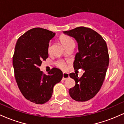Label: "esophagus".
I'll return each instance as SVG.
<instances>
[{
    "instance_id": "esophagus-1",
    "label": "esophagus",
    "mask_w": 124,
    "mask_h": 124,
    "mask_svg": "<svg viewBox=\"0 0 124 124\" xmlns=\"http://www.w3.org/2000/svg\"><path fill=\"white\" fill-rule=\"evenodd\" d=\"M69 78V73H65V72H63V80H66V79H68V78Z\"/></svg>"
}]
</instances>
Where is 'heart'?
Listing matches in <instances>:
<instances>
[{"label": "heart", "instance_id": "b5f03b06", "mask_svg": "<svg viewBox=\"0 0 124 124\" xmlns=\"http://www.w3.org/2000/svg\"><path fill=\"white\" fill-rule=\"evenodd\" d=\"M59 39L61 43L63 45V46L66 49L68 47H69V46H70V45H75V42H74L73 39L69 36H68V35H61L59 37ZM49 51H50V45L48 47V52H49ZM55 65L58 68H59V69H62V70H64L66 68V62L62 60H59L56 61V63H55Z\"/></svg>", "mask_w": 124, "mask_h": 124}]
</instances>
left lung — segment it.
Returning <instances> with one entry per match:
<instances>
[{"instance_id": "1", "label": "left lung", "mask_w": 124, "mask_h": 124, "mask_svg": "<svg viewBox=\"0 0 124 124\" xmlns=\"http://www.w3.org/2000/svg\"><path fill=\"white\" fill-rule=\"evenodd\" d=\"M78 43L79 52L73 62L74 69H83L81 78L71 73L69 76L75 81V86L69 89L71 97L77 101H86L99 92L106 77L109 64L107 44L99 33L91 28L79 27L63 31Z\"/></svg>"}]
</instances>
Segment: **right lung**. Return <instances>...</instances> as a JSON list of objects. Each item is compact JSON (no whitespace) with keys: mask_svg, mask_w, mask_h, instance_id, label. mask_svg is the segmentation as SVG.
<instances>
[{"mask_svg":"<svg viewBox=\"0 0 124 124\" xmlns=\"http://www.w3.org/2000/svg\"><path fill=\"white\" fill-rule=\"evenodd\" d=\"M55 35L44 28H32L18 38L15 46L13 65L17 84L25 99L37 104L49 100L54 86L63 77L58 68H52L48 75L39 69L48 57L49 41Z\"/></svg>","mask_w":124,"mask_h":124,"instance_id":"add662e5","label":"right lung"}]
</instances>
